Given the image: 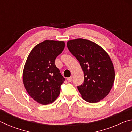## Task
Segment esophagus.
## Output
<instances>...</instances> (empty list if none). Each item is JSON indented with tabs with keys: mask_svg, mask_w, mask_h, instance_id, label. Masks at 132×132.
Masks as SVG:
<instances>
[{
	"mask_svg": "<svg viewBox=\"0 0 132 132\" xmlns=\"http://www.w3.org/2000/svg\"><path fill=\"white\" fill-rule=\"evenodd\" d=\"M67 80H68V82H71V81H72V77H68V79H67Z\"/></svg>",
	"mask_w": 132,
	"mask_h": 132,
	"instance_id": "1",
	"label": "esophagus"
}]
</instances>
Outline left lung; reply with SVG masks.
Returning a JSON list of instances; mask_svg holds the SVG:
<instances>
[{"instance_id": "left-lung-1", "label": "left lung", "mask_w": 132, "mask_h": 132, "mask_svg": "<svg viewBox=\"0 0 132 132\" xmlns=\"http://www.w3.org/2000/svg\"><path fill=\"white\" fill-rule=\"evenodd\" d=\"M67 46L83 70L84 82L77 86L82 98L90 103L104 99L115 80L114 68L108 53L94 42L82 38L69 41Z\"/></svg>"}]
</instances>
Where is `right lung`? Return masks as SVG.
I'll list each match as a JSON object with an SVG mask.
<instances>
[{"label": "right lung", "mask_w": 132, "mask_h": 132, "mask_svg": "<svg viewBox=\"0 0 132 132\" xmlns=\"http://www.w3.org/2000/svg\"><path fill=\"white\" fill-rule=\"evenodd\" d=\"M63 41H44L31 51L23 70V82L30 97L42 105L56 99L65 79L55 65L64 48Z\"/></svg>", "instance_id": "obj_1"}]
</instances>
